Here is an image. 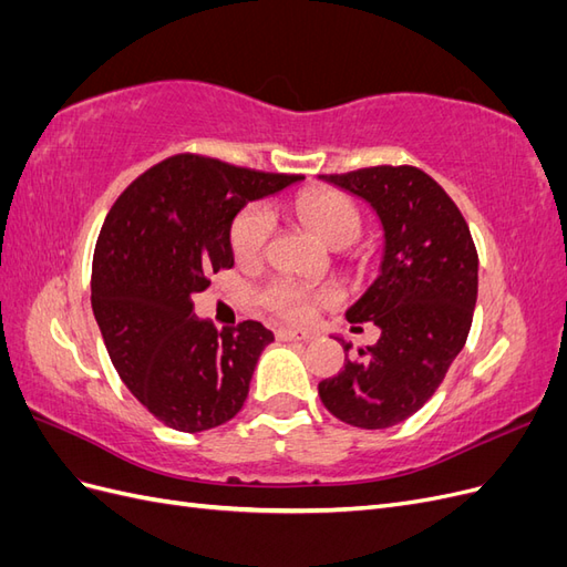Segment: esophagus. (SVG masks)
Segmentation results:
<instances>
[{
	"label": "esophagus",
	"mask_w": 567,
	"mask_h": 567,
	"mask_svg": "<svg viewBox=\"0 0 567 567\" xmlns=\"http://www.w3.org/2000/svg\"><path fill=\"white\" fill-rule=\"evenodd\" d=\"M277 338L279 340H310L312 336L305 333V331H296V329H279Z\"/></svg>",
	"instance_id": "34e87169"
}]
</instances>
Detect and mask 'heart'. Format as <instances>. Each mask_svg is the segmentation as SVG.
Segmentation results:
<instances>
[{
    "mask_svg": "<svg viewBox=\"0 0 567 567\" xmlns=\"http://www.w3.org/2000/svg\"><path fill=\"white\" fill-rule=\"evenodd\" d=\"M298 217L310 227L321 241L333 248L348 246L362 229L357 205L333 188H310L296 198ZM271 234V210L262 203L246 205L231 221V250L241 265L260 260ZM331 288H307L296 279L277 277L260 290V302L286 321H307L319 300H331Z\"/></svg>",
    "mask_w": 567,
    "mask_h": 567,
    "instance_id": "heart-1",
    "label": "heart"
}]
</instances>
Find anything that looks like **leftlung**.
Listing matches in <instances>:
<instances>
[{"mask_svg": "<svg viewBox=\"0 0 567 567\" xmlns=\"http://www.w3.org/2000/svg\"><path fill=\"white\" fill-rule=\"evenodd\" d=\"M323 182L364 198L383 225L379 274L346 312L373 321L375 346L319 383L323 406L340 421L381 431L406 421L433 398L466 346L477 300V250L456 203L423 169L375 165Z\"/></svg>", "mask_w": 567, "mask_h": 567, "instance_id": "left-lung-1", "label": "left lung"}]
</instances>
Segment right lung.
Returning a JSON list of instances; mask_svg holds the SVG:
<instances>
[{
	"label": "right lung",
	"instance_id": "obj_1",
	"mask_svg": "<svg viewBox=\"0 0 567 567\" xmlns=\"http://www.w3.org/2000/svg\"><path fill=\"white\" fill-rule=\"evenodd\" d=\"M298 179L179 153L136 177L106 215L92 310L117 375L167 427L210 431L241 411L274 333L252 319L217 331L194 317L192 296L234 267L229 234L244 205Z\"/></svg>",
	"mask_w": 567,
	"mask_h": 567
}]
</instances>
